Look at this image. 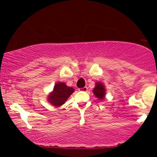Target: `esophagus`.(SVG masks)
<instances>
[{
  "instance_id": "esophagus-1",
  "label": "esophagus",
  "mask_w": 157,
  "mask_h": 157,
  "mask_svg": "<svg viewBox=\"0 0 157 157\" xmlns=\"http://www.w3.org/2000/svg\"><path fill=\"white\" fill-rule=\"evenodd\" d=\"M78 91H83V92H86L88 91V88L85 86L83 88H81V89H79Z\"/></svg>"
}]
</instances>
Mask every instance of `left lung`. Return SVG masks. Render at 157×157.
I'll return each mask as SVG.
<instances>
[{"label":"left lung","instance_id":"1","mask_svg":"<svg viewBox=\"0 0 157 157\" xmlns=\"http://www.w3.org/2000/svg\"><path fill=\"white\" fill-rule=\"evenodd\" d=\"M94 96H96L99 100H104L106 96V89L103 83L98 81L95 83V87L93 89Z\"/></svg>","mask_w":157,"mask_h":157}]
</instances>
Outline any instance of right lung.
Masks as SVG:
<instances>
[{"label": "right lung", "mask_w": 157, "mask_h": 157, "mask_svg": "<svg viewBox=\"0 0 157 157\" xmlns=\"http://www.w3.org/2000/svg\"><path fill=\"white\" fill-rule=\"evenodd\" d=\"M74 88L68 86L65 83L58 82L54 85L53 91L48 95V102L55 107L65 104L68 97L74 92Z\"/></svg>", "instance_id": "obj_1"}]
</instances>
